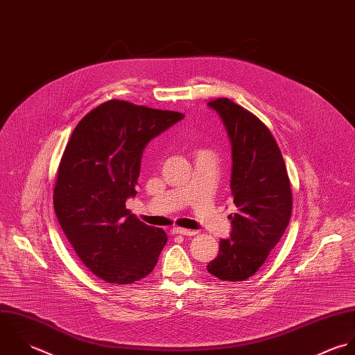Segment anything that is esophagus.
Here are the masks:
<instances>
[{"label":"esophagus","instance_id":"obj_1","mask_svg":"<svg viewBox=\"0 0 355 355\" xmlns=\"http://www.w3.org/2000/svg\"><path fill=\"white\" fill-rule=\"evenodd\" d=\"M172 233H173V234H179V236H193L197 234L196 230H187V229H180V227H175V229L172 230Z\"/></svg>","mask_w":355,"mask_h":355}]
</instances>
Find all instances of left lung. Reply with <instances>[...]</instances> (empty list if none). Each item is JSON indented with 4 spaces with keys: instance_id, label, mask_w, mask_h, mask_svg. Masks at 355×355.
<instances>
[{
    "instance_id": "8db88e82",
    "label": "left lung",
    "mask_w": 355,
    "mask_h": 355,
    "mask_svg": "<svg viewBox=\"0 0 355 355\" xmlns=\"http://www.w3.org/2000/svg\"><path fill=\"white\" fill-rule=\"evenodd\" d=\"M223 121L232 143V233L207 266L222 281H243L266 261L286 230L292 193L281 150L270 129L230 99L208 103Z\"/></svg>"
}]
</instances>
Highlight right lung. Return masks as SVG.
I'll return each instance as SVG.
<instances>
[{"instance_id":"1","label":"right lung","mask_w":355,"mask_h":355,"mask_svg":"<svg viewBox=\"0 0 355 355\" xmlns=\"http://www.w3.org/2000/svg\"><path fill=\"white\" fill-rule=\"evenodd\" d=\"M184 114L109 101L78 122L60 159L53 207L81 261L109 284L148 275L168 236L125 208L147 143Z\"/></svg>"}]
</instances>
